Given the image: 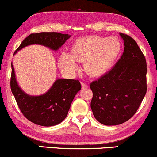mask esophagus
Listing matches in <instances>:
<instances>
[{"mask_svg":"<svg viewBox=\"0 0 157 157\" xmlns=\"http://www.w3.org/2000/svg\"><path fill=\"white\" fill-rule=\"evenodd\" d=\"M81 86H82V89H86V88H87V87H88L87 84L85 83V82H82V83H81Z\"/></svg>","mask_w":157,"mask_h":157,"instance_id":"esophagus-1","label":"esophagus"}]
</instances>
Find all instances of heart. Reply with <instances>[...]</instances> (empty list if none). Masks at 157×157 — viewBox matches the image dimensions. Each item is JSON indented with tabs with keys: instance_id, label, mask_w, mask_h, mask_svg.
Listing matches in <instances>:
<instances>
[{
	"instance_id": "b5f03b06",
	"label": "heart",
	"mask_w": 157,
	"mask_h": 157,
	"mask_svg": "<svg viewBox=\"0 0 157 157\" xmlns=\"http://www.w3.org/2000/svg\"><path fill=\"white\" fill-rule=\"evenodd\" d=\"M120 48V40L115 37H82L75 42L72 53H62L60 67L65 72L73 74L77 68V61L85 62V71L89 76H101L112 66Z\"/></svg>"
}]
</instances>
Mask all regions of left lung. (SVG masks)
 I'll return each instance as SVG.
<instances>
[{
    "instance_id": "obj_1",
    "label": "left lung",
    "mask_w": 157,
    "mask_h": 157,
    "mask_svg": "<svg viewBox=\"0 0 157 157\" xmlns=\"http://www.w3.org/2000/svg\"><path fill=\"white\" fill-rule=\"evenodd\" d=\"M124 51L110 71L90 84L93 92L91 109L105 125H117L136 112L147 91V64L136 41L120 33Z\"/></svg>"
}]
</instances>
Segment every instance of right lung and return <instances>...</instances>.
Returning <instances> with one entry per match:
<instances>
[{"label":"right lung","instance_id":"obj_1","mask_svg":"<svg viewBox=\"0 0 157 157\" xmlns=\"http://www.w3.org/2000/svg\"><path fill=\"white\" fill-rule=\"evenodd\" d=\"M71 37L58 32L32 33L26 37L15 52L32 44H40L57 50ZM10 86L12 92L23 116L33 123L42 126H53L63 121L71 102L81 89L78 80L57 79L46 93L40 96H30L23 92L16 81L12 64Z\"/></svg>","mask_w":157,"mask_h":157}]
</instances>
